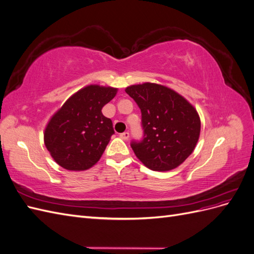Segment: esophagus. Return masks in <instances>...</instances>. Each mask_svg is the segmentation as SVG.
<instances>
[{"instance_id":"obj_1","label":"esophagus","mask_w":254,"mask_h":254,"mask_svg":"<svg viewBox=\"0 0 254 254\" xmlns=\"http://www.w3.org/2000/svg\"><path fill=\"white\" fill-rule=\"evenodd\" d=\"M120 136H121V139L127 141L129 139V132H127V131L126 132H123V133L120 134Z\"/></svg>"}]
</instances>
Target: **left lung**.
I'll return each mask as SVG.
<instances>
[{
	"mask_svg": "<svg viewBox=\"0 0 254 254\" xmlns=\"http://www.w3.org/2000/svg\"><path fill=\"white\" fill-rule=\"evenodd\" d=\"M125 91L142 112L144 139L131 143L136 158L151 171L178 167L194 151L200 135V118L194 106L158 83L132 84Z\"/></svg>",
	"mask_w": 254,
	"mask_h": 254,
	"instance_id": "obj_1",
	"label": "left lung"
}]
</instances>
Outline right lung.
<instances>
[{"label": "right lung", "mask_w": 254, "mask_h": 254, "mask_svg": "<svg viewBox=\"0 0 254 254\" xmlns=\"http://www.w3.org/2000/svg\"><path fill=\"white\" fill-rule=\"evenodd\" d=\"M117 93V88L89 84L52 115L44 129V145L58 165L80 172L98 162L114 133L102 109Z\"/></svg>", "instance_id": "add662e5"}]
</instances>
